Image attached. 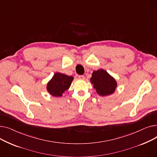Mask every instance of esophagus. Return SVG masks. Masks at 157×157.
<instances>
[{
  "label": "esophagus",
  "mask_w": 157,
  "mask_h": 157,
  "mask_svg": "<svg viewBox=\"0 0 157 157\" xmlns=\"http://www.w3.org/2000/svg\"><path fill=\"white\" fill-rule=\"evenodd\" d=\"M78 78L79 79H81V80H83L85 79V76L83 75H79L78 76Z\"/></svg>",
  "instance_id": "obj_1"
}]
</instances>
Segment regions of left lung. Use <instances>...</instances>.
I'll list each match as a JSON object with an SVG mask.
<instances>
[{
  "instance_id": "8db88e82",
  "label": "left lung",
  "mask_w": 157,
  "mask_h": 157,
  "mask_svg": "<svg viewBox=\"0 0 157 157\" xmlns=\"http://www.w3.org/2000/svg\"><path fill=\"white\" fill-rule=\"evenodd\" d=\"M90 81L97 93L101 96L111 95L117 86L116 80L104 69L94 71Z\"/></svg>"
}]
</instances>
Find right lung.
<instances>
[{"label":"right lung","instance_id":"right-lung-1","mask_svg":"<svg viewBox=\"0 0 157 157\" xmlns=\"http://www.w3.org/2000/svg\"><path fill=\"white\" fill-rule=\"evenodd\" d=\"M73 79L72 76L56 72L47 84L48 92L53 97H62L65 91L69 88Z\"/></svg>","mask_w":157,"mask_h":157}]
</instances>
